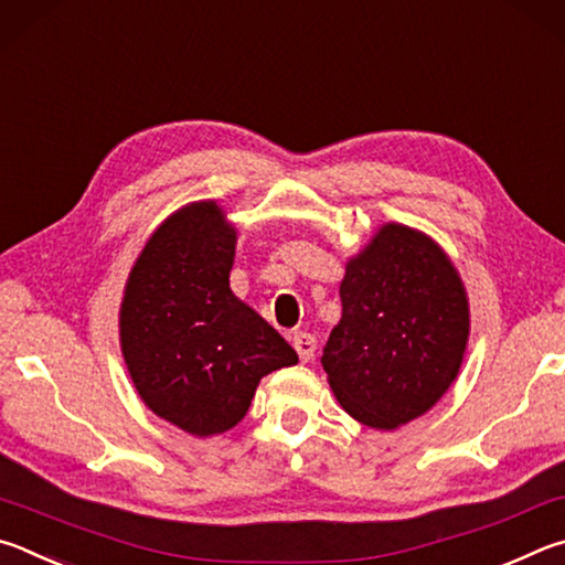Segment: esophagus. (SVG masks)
Wrapping results in <instances>:
<instances>
[{
    "label": "esophagus",
    "mask_w": 565,
    "mask_h": 565,
    "mask_svg": "<svg viewBox=\"0 0 565 565\" xmlns=\"http://www.w3.org/2000/svg\"><path fill=\"white\" fill-rule=\"evenodd\" d=\"M292 348L298 350L302 362H310L315 358V350H318V340H315L310 332H295L292 334Z\"/></svg>",
    "instance_id": "obj_1"
}]
</instances>
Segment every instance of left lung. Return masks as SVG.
<instances>
[{
    "mask_svg": "<svg viewBox=\"0 0 565 565\" xmlns=\"http://www.w3.org/2000/svg\"><path fill=\"white\" fill-rule=\"evenodd\" d=\"M340 300L322 367L342 409L372 429L429 412L469 342L467 290L447 253L414 227L382 225L348 263Z\"/></svg>",
    "mask_w": 565,
    "mask_h": 565,
    "instance_id": "1",
    "label": "left lung"
}]
</instances>
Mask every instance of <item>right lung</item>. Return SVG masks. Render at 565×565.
<instances>
[{"instance_id": "add662e5", "label": "right lung", "mask_w": 565, "mask_h": 565, "mask_svg": "<svg viewBox=\"0 0 565 565\" xmlns=\"http://www.w3.org/2000/svg\"><path fill=\"white\" fill-rule=\"evenodd\" d=\"M235 227L215 201L158 225L128 275L121 352L158 417L195 437L233 429L265 374L298 352L231 290Z\"/></svg>"}]
</instances>
